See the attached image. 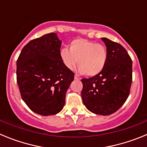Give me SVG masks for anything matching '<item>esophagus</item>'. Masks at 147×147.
I'll use <instances>...</instances> for the list:
<instances>
[{
    "label": "esophagus",
    "mask_w": 147,
    "mask_h": 147,
    "mask_svg": "<svg viewBox=\"0 0 147 147\" xmlns=\"http://www.w3.org/2000/svg\"><path fill=\"white\" fill-rule=\"evenodd\" d=\"M74 79H75V80H80V77H79V76H78V75L75 74L74 75Z\"/></svg>",
    "instance_id": "34e87169"
}]
</instances>
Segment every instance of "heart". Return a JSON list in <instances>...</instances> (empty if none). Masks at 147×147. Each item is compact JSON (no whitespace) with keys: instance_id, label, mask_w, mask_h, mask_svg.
Instances as JSON below:
<instances>
[{"instance_id":"heart-1","label":"heart","mask_w":147,"mask_h":147,"mask_svg":"<svg viewBox=\"0 0 147 147\" xmlns=\"http://www.w3.org/2000/svg\"><path fill=\"white\" fill-rule=\"evenodd\" d=\"M60 58L67 69L73 70L78 63L79 71L88 76L98 75L107 60L105 45L85 39H76L70 44V49L60 51Z\"/></svg>"}]
</instances>
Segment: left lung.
Masks as SVG:
<instances>
[{
    "instance_id": "1",
    "label": "left lung",
    "mask_w": 147,
    "mask_h": 147,
    "mask_svg": "<svg viewBox=\"0 0 147 147\" xmlns=\"http://www.w3.org/2000/svg\"><path fill=\"white\" fill-rule=\"evenodd\" d=\"M102 40L107 47V62L98 75L81 80L82 98L90 112L108 115L116 112L129 96L132 62L121 44L105 37Z\"/></svg>"
}]
</instances>
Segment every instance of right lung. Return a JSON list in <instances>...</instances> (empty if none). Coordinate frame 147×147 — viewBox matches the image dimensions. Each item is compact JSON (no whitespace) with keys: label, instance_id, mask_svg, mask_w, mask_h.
<instances>
[{"label":"right lung","instance_id":"1","mask_svg":"<svg viewBox=\"0 0 147 147\" xmlns=\"http://www.w3.org/2000/svg\"><path fill=\"white\" fill-rule=\"evenodd\" d=\"M61 44L57 34H46L28 42L17 60V82L22 99L41 115L60 112L74 79V74L60 58Z\"/></svg>","mask_w":147,"mask_h":147}]
</instances>
